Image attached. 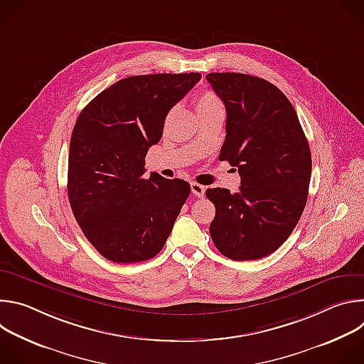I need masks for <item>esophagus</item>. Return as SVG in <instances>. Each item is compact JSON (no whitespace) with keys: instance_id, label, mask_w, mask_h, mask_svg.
Segmentation results:
<instances>
[{"instance_id":"34e87169","label":"esophagus","mask_w":364,"mask_h":364,"mask_svg":"<svg viewBox=\"0 0 364 364\" xmlns=\"http://www.w3.org/2000/svg\"><path fill=\"white\" fill-rule=\"evenodd\" d=\"M204 191H205V187L198 184V183H191V193L197 197H204Z\"/></svg>"}]
</instances>
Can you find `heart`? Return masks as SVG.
Masks as SVG:
<instances>
[{
  "label": "heart",
  "instance_id": "obj_1",
  "mask_svg": "<svg viewBox=\"0 0 364 364\" xmlns=\"http://www.w3.org/2000/svg\"><path fill=\"white\" fill-rule=\"evenodd\" d=\"M218 107H222V103H220L219 97L212 92H204L196 99L197 114H200L203 111H209L212 108H218Z\"/></svg>",
  "mask_w": 364,
  "mask_h": 364
}]
</instances>
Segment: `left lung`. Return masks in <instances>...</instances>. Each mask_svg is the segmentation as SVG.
<instances>
[{"mask_svg":"<svg viewBox=\"0 0 364 364\" xmlns=\"http://www.w3.org/2000/svg\"><path fill=\"white\" fill-rule=\"evenodd\" d=\"M226 107L219 160L240 176L237 193L205 191L216 207L210 236L235 261L275 252L295 229L306 203L311 151L288 97L265 79L243 73L205 76Z\"/></svg>","mask_w":364,"mask_h":364,"instance_id":"obj_1","label":"left lung"}]
</instances>
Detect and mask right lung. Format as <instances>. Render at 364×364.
<instances>
[{"instance_id":"right-lung-1","label":"right lung","mask_w":364,"mask_h":364,"mask_svg":"<svg viewBox=\"0 0 364 364\" xmlns=\"http://www.w3.org/2000/svg\"><path fill=\"white\" fill-rule=\"evenodd\" d=\"M200 79V73L131 76L100 92L77 117L69 201L86 239L112 262L148 261L173 230L190 184L157 173L144 178L145 155L161 139L170 109Z\"/></svg>"}]
</instances>
